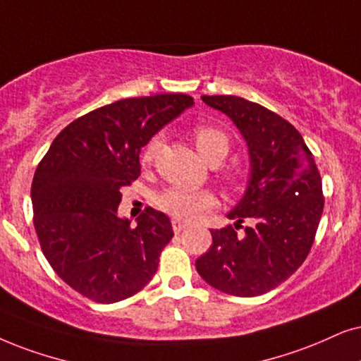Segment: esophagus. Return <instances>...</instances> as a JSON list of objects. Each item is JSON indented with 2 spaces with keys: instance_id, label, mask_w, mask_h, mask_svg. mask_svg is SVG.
Listing matches in <instances>:
<instances>
[{
  "instance_id": "obj_1",
  "label": "esophagus",
  "mask_w": 361,
  "mask_h": 361,
  "mask_svg": "<svg viewBox=\"0 0 361 361\" xmlns=\"http://www.w3.org/2000/svg\"><path fill=\"white\" fill-rule=\"evenodd\" d=\"M171 226H173V231H175V233H181V231H183L186 228V223L180 221V220H175V218H173Z\"/></svg>"
}]
</instances>
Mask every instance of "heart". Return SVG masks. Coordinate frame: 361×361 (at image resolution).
Segmentation results:
<instances>
[{
    "instance_id": "b5f03b06",
    "label": "heart",
    "mask_w": 361,
    "mask_h": 361,
    "mask_svg": "<svg viewBox=\"0 0 361 361\" xmlns=\"http://www.w3.org/2000/svg\"><path fill=\"white\" fill-rule=\"evenodd\" d=\"M191 135H193L196 149L208 163L213 161V159H223L228 154L230 140L220 128L212 125H198L193 128ZM158 148L159 140L153 138L145 148L143 163H152L153 158L157 157ZM154 202H157V207L161 212L180 221L195 220V218L202 216L204 212L216 207V198H214L213 193L204 190L183 188V186H173V188L161 191Z\"/></svg>"
}]
</instances>
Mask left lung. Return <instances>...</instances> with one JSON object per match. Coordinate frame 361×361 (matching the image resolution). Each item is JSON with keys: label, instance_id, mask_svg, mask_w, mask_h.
I'll return each mask as SVG.
<instances>
[{"label": "left lung", "instance_id": "obj_1", "mask_svg": "<svg viewBox=\"0 0 361 361\" xmlns=\"http://www.w3.org/2000/svg\"><path fill=\"white\" fill-rule=\"evenodd\" d=\"M230 116L248 143L252 173L235 226L212 230L213 245L196 259L208 285L235 296L276 288L307 259L325 196L322 176L298 130L262 104L231 94L202 97ZM249 225L238 234L240 223Z\"/></svg>", "mask_w": 361, "mask_h": 361}]
</instances>
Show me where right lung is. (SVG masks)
<instances>
[{"label": "right lung", "instance_id": "obj_1", "mask_svg": "<svg viewBox=\"0 0 361 361\" xmlns=\"http://www.w3.org/2000/svg\"><path fill=\"white\" fill-rule=\"evenodd\" d=\"M193 104L183 93L126 98L76 118L53 140L31 183L33 223L54 273L97 303L138 293L173 238L170 218L147 208L118 218L121 188L140 176V152Z\"/></svg>", "mask_w": 361, "mask_h": 361}]
</instances>
